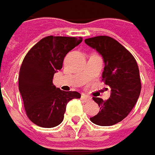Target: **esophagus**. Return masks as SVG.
Masks as SVG:
<instances>
[{
    "mask_svg": "<svg viewBox=\"0 0 155 155\" xmlns=\"http://www.w3.org/2000/svg\"><path fill=\"white\" fill-rule=\"evenodd\" d=\"M81 98H82V100L84 101L85 102H88V101H90L91 100H92V98H91L90 96L86 95V94H82V95H81Z\"/></svg>",
    "mask_w": 155,
    "mask_h": 155,
    "instance_id": "obj_1",
    "label": "esophagus"
}]
</instances>
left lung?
Segmentation results:
<instances>
[{"label":"left lung","mask_w":155,"mask_h":155,"mask_svg":"<svg viewBox=\"0 0 155 155\" xmlns=\"http://www.w3.org/2000/svg\"><path fill=\"white\" fill-rule=\"evenodd\" d=\"M85 43L103 58L102 81L111 88L107 101L93 97L100 111L90 120L99 126H113L127 117L138 101L141 89L138 65L131 53L112 37L88 38Z\"/></svg>","instance_id":"obj_1"}]
</instances>
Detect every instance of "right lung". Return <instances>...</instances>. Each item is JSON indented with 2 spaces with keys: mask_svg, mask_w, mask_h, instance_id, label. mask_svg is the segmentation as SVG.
<instances>
[{
  "mask_svg": "<svg viewBox=\"0 0 155 155\" xmlns=\"http://www.w3.org/2000/svg\"><path fill=\"white\" fill-rule=\"evenodd\" d=\"M81 41V37L47 36L24 58L19 73V91L27 116L39 127L49 128L61 124L68 102L81 98L78 92L55 87L53 78L61 69L67 54Z\"/></svg>",
  "mask_w": 155,
  "mask_h": 155,
  "instance_id": "obj_1",
  "label": "right lung"
}]
</instances>
